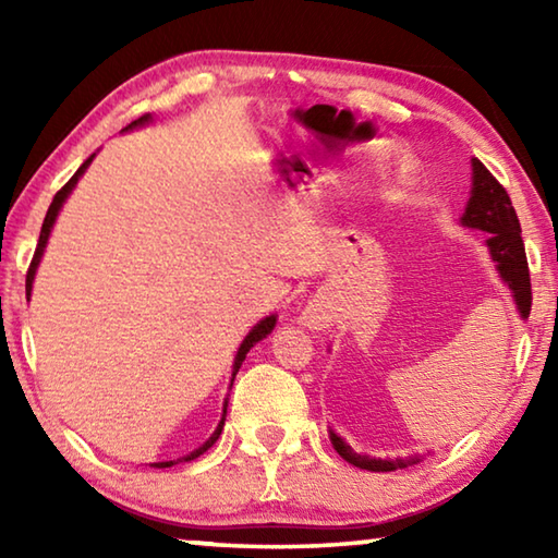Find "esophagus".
<instances>
[{
	"mask_svg": "<svg viewBox=\"0 0 558 558\" xmlns=\"http://www.w3.org/2000/svg\"><path fill=\"white\" fill-rule=\"evenodd\" d=\"M329 319L332 317H329V307L323 300H313L305 307V313H302V325L310 329H325L329 325Z\"/></svg>",
	"mask_w": 558,
	"mask_h": 558,
	"instance_id": "obj_1",
	"label": "esophagus"
}]
</instances>
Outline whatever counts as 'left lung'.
Listing matches in <instances>:
<instances>
[{"label": "left lung", "instance_id": "1", "mask_svg": "<svg viewBox=\"0 0 558 558\" xmlns=\"http://www.w3.org/2000/svg\"><path fill=\"white\" fill-rule=\"evenodd\" d=\"M472 167V186H470V199L465 204V211L460 216V223L468 229H477L487 233V251L489 258L495 260V268L502 278L505 286L512 290V300L517 305V313L522 319L529 317L532 310V282H529V266H526V253L522 243V229H519L517 211L512 206V199L505 192V186L489 174V169L480 162L477 157L470 159ZM329 440H332L335 450L347 462H352L354 468L372 470V472H391L415 465L421 458H396V460H381L372 456H362L354 452L352 446L344 438H339L337 433L329 428Z\"/></svg>", "mask_w": 558, "mask_h": 558}]
</instances>
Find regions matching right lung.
<instances>
[{
  "label": "right lung",
  "instance_id": "right-lung-1",
  "mask_svg": "<svg viewBox=\"0 0 558 558\" xmlns=\"http://www.w3.org/2000/svg\"><path fill=\"white\" fill-rule=\"evenodd\" d=\"M147 122H153V116H143V118H137L135 122H130V125L122 130V132H128V130H135V128H143V125H147ZM93 157L96 155H90L86 162H83L81 167H78V172H75L69 182H65L63 186H61V192L53 196V202H51V206H49V211H46V219H44V226H41V235H39V243H36V253H34V258H32V266H29V272H26V295H32V288H34V276H36V268H39V263H41V258H44V251H46V243H49V235H51V229H53V223H56V219H59V211L63 209V204H65V199H69V194L73 192L75 189V184H78V179L83 177V172H86L88 169V165L93 162ZM276 323H278V315H268V317H263L260 323L251 329L248 335H245V339L241 342V347H239V352H235V359H233V374H231V386H233V379H235V374H239V369H241V364H243V359H245V354L251 352V347L253 344H258L260 339H266L272 329H276ZM226 405H229V401H223V415H221V421H219V426H216V430L211 433V438L204 442V446H199L196 450H192L189 452V456H184V458H177V460H165V462H155V468H172V465H177V462H189V460H194V458H199V456H204L206 450H209L216 440H219V436H221V430H223V421H226Z\"/></svg>",
  "mask_w": 558,
  "mask_h": 558
}]
</instances>
